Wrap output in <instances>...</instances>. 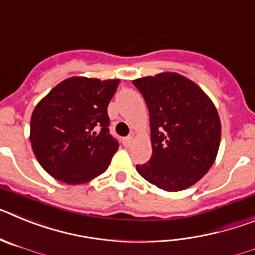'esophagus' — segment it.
Returning <instances> with one entry per match:
<instances>
[{"label":"esophagus","mask_w":255,"mask_h":255,"mask_svg":"<svg viewBox=\"0 0 255 255\" xmlns=\"http://www.w3.org/2000/svg\"><path fill=\"white\" fill-rule=\"evenodd\" d=\"M132 143V136H126V138L123 139V144H124V147H130Z\"/></svg>","instance_id":"obj_1"}]
</instances>
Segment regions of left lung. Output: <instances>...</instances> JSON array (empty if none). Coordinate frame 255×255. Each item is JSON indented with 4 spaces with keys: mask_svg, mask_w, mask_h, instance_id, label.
<instances>
[{
    "mask_svg": "<svg viewBox=\"0 0 255 255\" xmlns=\"http://www.w3.org/2000/svg\"><path fill=\"white\" fill-rule=\"evenodd\" d=\"M132 84L147 103L153 149L136 171L166 191L194 185L212 167L220 147L221 121L213 102L176 73L145 76Z\"/></svg>",
    "mask_w": 255,
    "mask_h": 255,
    "instance_id": "left-lung-1",
    "label": "left lung"
}]
</instances>
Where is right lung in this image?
Instances as JSON below:
<instances>
[{
	"mask_svg": "<svg viewBox=\"0 0 255 255\" xmlns=\"http://www.w3.org/2000/svg\"><path fill=\"white\" fill-rule=\"evenodd\" d=\"M119 79L73 76L56 85L35 106L30 143L35 158L52 177L84 184L108 168L119 143L110 134L107 107Z\"/></svg>",
	"mask_w": 255,
	"mask_h": 255,
	"instance_id": "add662e5",
	"label": "right lung"
}]
</instances>
